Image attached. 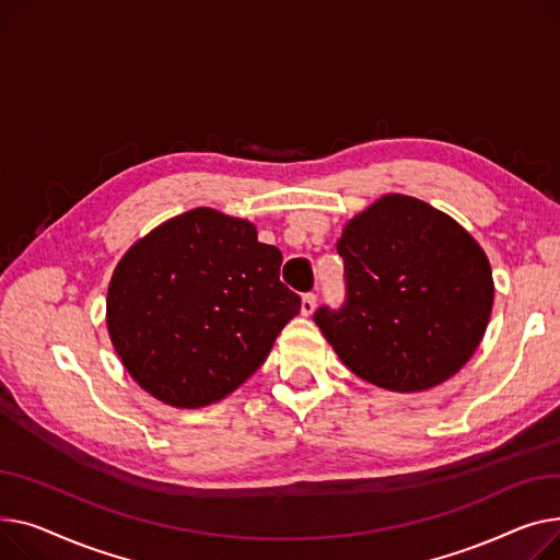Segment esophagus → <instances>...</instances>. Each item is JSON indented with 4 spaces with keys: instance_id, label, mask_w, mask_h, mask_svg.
<instances>
[{
    "instance_id": "esophagus-1",
    "label": "esophagus",
    "mask_w": 560,
    "mask_h": 560,
    "mask_svg": "<svg viewBox=\"0 0 560 560\" xmlns=\"http://www.w3.org/2000/svg\"><path fill=\"white\" fill-rule=\"evenodd\" d=\"M316 310V295L314 293H305L303 301H301V314L303 316H312Z\"/></svg>"
}]
</instances>
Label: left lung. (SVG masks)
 Returning <instances> with one entry per match:
<instances>
[{"label": "left lung", "instance_id": "8db88e82", "mask_svg": "<svg viewBox=\"0 0 560 560\" xmlns=\"http://www.w3.org/2000/svg\"><path fill=\"white\" fill-rule=\"evenodd\" d=\"M346 305L320 307V327L361 380L396 393L443 384L483 339L495 284L479 242L413 196L384 194L346 225Z\"/></svg>", "mask_w": 560, "mask_h": 560}]
</instances>
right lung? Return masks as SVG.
Instances as JSON below:
<instances>
[{"label":"right lung","instance_id":"obj_1","mask_svg":"<svg viewBox=\"0 0 560 560\" xmlns=\"http://www.w3.org/2000/svg\"><path fill=\"white\" fill-rule=\"evenodd\" d=\"M257 228L194 208L153 228L117 261L106 325L124 369L164 405L199 409L240 388L269 357L301 295Z\"/></svg>","mask_w":560,"mask_h":560}]
</instances>
